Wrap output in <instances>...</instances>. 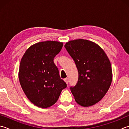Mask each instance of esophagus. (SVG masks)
<instances>
[{
    "mask_svg": "<svg viewBox=\"0 0 129 129\" xmlns=\"http://www.w3.org/2000/svg\"><path fill=\"white\" fill-rule=\"evenodd\" d=\"M64 81H65V83H66L67 84H68V82H69V79H68V78H65V79H64Z\"/></svg>",
    "mask_w": 129,
    "mask_h": 129,
    "instance_id": "1",
    "label": "esophagus"
}]
</instances>
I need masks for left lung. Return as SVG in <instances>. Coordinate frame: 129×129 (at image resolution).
<instances>
[{
    "label": "left lung",
    "mask_w": 129,
    "mask_h": 129,
    "mask_svg": "<svg viewBox=\"0 0 129 129\" xmlns=\"http://www.w3.org/2000/svg\"><path fill=\"white\" fill-rule=\"evenodd\" d=\"M78 71V82L70 88L75 100L84 107L95 105L106 94L112 79L111 65L105 51L89 40L78 39L65 45Z\"/></svg>",
    "instance_id": "8db88e82"
}]
</instances>
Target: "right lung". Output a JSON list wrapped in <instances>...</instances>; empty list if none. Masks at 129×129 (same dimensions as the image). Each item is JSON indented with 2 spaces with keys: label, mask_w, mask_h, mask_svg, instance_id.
<instances>
[{
  "label": "right lung",
  "mask_w": 129,
  "mask_h": 129,
  "mask_svg": "<svg viewBox=\"0 0 129 129\" xmlns=\"http://www.w3.org/2000/svg\"><path fill=\"white\" fill-rule=\"evenodd\" d=\"M62 46L63 43L58 41L38 42L27 50L21 59L20 84L30 101L39 107L46 108L54 105L67 87L54 62Z\"/></svg>",
  "instance_id": "1"
}]
</instances>
